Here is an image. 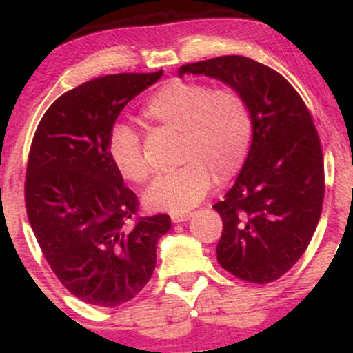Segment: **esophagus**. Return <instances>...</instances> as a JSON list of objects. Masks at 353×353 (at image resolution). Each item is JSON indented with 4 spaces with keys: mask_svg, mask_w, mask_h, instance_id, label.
Instances as JSON below:
<instances>
[{
    "mask_svg": "<svg viewBox=\"0 0 353 353\" xmlns=\"http://www.w3.org/2000/svg\"><path fill=\"white\" fill-rule=\"evenodd\" d=\"M190 219V214L185 212V214H172L171 216V221L174 222V224H179V222H185L189 221Z\"/></svg>",
    "mask_w": 353,
    "mask_h": 353,
    "instance_id": "34e87169",
    "label": "esophagus"
}]
</instances>
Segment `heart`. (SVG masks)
Returning a JSON list of instances; mask_svg holds the SVG:
<instances>
[{"label":"heart","mask_w":353,"mask_h":353,"mask_svg":"<svg viewBox=\"0 0 353 353\" xmlns=\"http://www.w3.org/2000/svg\"><path fill=\"white\" fill-rule=\"evenodd\" d=\"M148 123L177 134L176 171L159 177L144 196L149 209L182 214L209 194L214 179H232L245 164L252 143L249 104L234 89H212L197 81L172 79L144 103ZM108 152L125 181L144 184L151 177L137 132L117 124L109 132Z\"/></svg>","instance_id":"1"}]
</instances>
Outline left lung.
Masks as SVG:
<instances>
[{"mask_svg":"<svg viewBox=\"0 0 353 353\" xmlns=\"http://www.w3.org/2000/svg\"><path fill=\"white\" fill-rule=\"evenodd\" d=\"M184 74L224 81L252 114L245 164L214 205L224 225L217 262L241 281H277L305 252L322 214L323 156L309 109L282 74L244 56L184 64Z\"/></svg>","mask_w":353,"mask_h":353,"instance_id":"left-lung-1","label":"left lung"}]
</instances>
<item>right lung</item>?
<instances>
[{
	"instance_id": "add662e5",
	"label": "right lung",
	"mask_w": 353,
	"mask_h": 353,
	"mask_svg": "<svg viewBox=\"0 0 353 353\" xmlns=\"http://www.w3.org/2000/svg\"><path fill=\"white\" fill-rule=\"evenodd\" d=\"M163 76L121 72L59 96L36 128L24 202L36 241L59 282L98 307L131 301L156 269V245L171 229L165 214L137 216L108 152L109 132L125 104Z\"/></svg>"
}]
</instances>
